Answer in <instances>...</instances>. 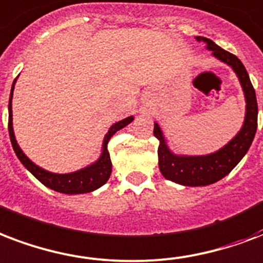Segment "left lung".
Returning a JSON list of instances; mask_svg holds the SVG:
<instances>
[{
    "instance_id": "8db88e82",
    "label": "left lung",
    "mask_w": 263,
    "mask_h": 263,
    "mask_svg": "<svg viewBox=\"0 0 263 263\" xmlns=\"http://www.w3.org/2000/svg\"><path fill=\"white\" fill-rule=\"evenodd\" d=\"M198 43L205 44L212 56L232 67L243 88L246 98V116L240 131L233 139L214 153L203 156L175 154L170 149L161 128L154 123L153 134L158 139V167L165 179L183 186H207L225 178L250 149L258 125V105L256 96L247 70L237 56L218 47L214 41L205 37H196Z\"/></svg>"
}]
</instances>
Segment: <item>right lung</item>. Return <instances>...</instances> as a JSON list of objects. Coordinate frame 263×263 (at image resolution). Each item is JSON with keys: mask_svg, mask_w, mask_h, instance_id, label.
Returning a JSON list of instances; mask_svg holds the SVG:
<instances>
[{"mask_svg": "<svg viewBox=\"0 0 263 263\" xmlns=\"http://www.w3.org/2000/svg\"><path fill=\"white\" fill-rule=\"evenodd\" d=\"M15 84L16 80L12 84L11 96H9V106H8L9 121H8V129H9V138H11L12 147L15 150L20 163L27 168V171L31 172L47 187L65 194L89 193V192H93V190L99 189L100 186L105 185L106 182L109 180L110 174H111V160H110L109 150H107L109 139L116 132L120 131L121 128L127 127L128 124H131L134 121V116L124 118V120L113 124L109 128V131H107V134L105 135V139H103V143H102V153H100L99 158L96 160L95 163L89 164L85 168L78 170V171L69 172V174H55V172H49L47 170H44V168L38 167L37 164H34L23 153V150L20 149V146L17 145L15 132H13V123H12V98H13Z\"/></svg>", "mask_w": 263, "mask_h": 263, "instance_id": "right-lung-1", "label": "right lung"}]
</instances>
